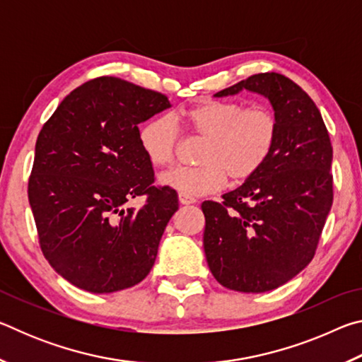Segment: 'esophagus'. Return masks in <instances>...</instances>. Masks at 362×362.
Here are the masks:
<instances>
[{
    "mask_svg": "<svg viewBox=\"0 0 362 362\" xmlns=\"http://www.w3.org/2000/svg\"><path fill=\"white\" fill-rule=\"evenodd\" d=\"M179 201H180V204H185V206L196 203V199L192 198V196H187V194H182V193L179 194Z\"/></svg>",
    "mask_w": 362,
    "mask_h": 362,
    "instance_id": "1",
    "label": "esophagus"
}]
</instances>
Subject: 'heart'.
<instances>
[{
    "label": "heart",
    "mask_w": 362,
    "mask_h": 362,
    "mask_svg": "<svg viewBox=\"0 0 362 362\" xmlns=\"http://www.w3.org/2000/svg\"><path fill=\"white\" fill-rule=\"evenodd\" d=\"M196 136L204 137L198 166L174 168L159 175V185L179 194L204 196L223 187L226 175L243 182L259 170L272 155L278 124L269 110L244 108L238 102L207 100L177 116ZM179 127L173 116H155L140 127L139 144L156 168L173 163Z\"/></svg>",
    "instance_id": "1"
}]
</instances>
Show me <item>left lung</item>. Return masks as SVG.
Returning a JSON list of instances; mask_svg holds the SVG:
<instances>
[{
    "label": "left lung",
    "mask_w": 362,
    "mask_h": 362,
    "mask_svg": "<svg viewBox=\"0 0 362 362\" xmlns=\"http://www.w3.org/2000/svg\"><path fill=\"white\" fill-rule=\"evenodd\" d=\"M241 90L268 99L278 134L272 155L222 203L204 201V254L226 289H276L313 259L332 207V145L320 110L292 79L259 73L214 97Z\"/></svg>",
    "instance_id": "obj_1"
}]
</instances>
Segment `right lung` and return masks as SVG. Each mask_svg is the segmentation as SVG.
Listing matches in <instances>:
<instances>
[{
  "label": "right lung",
  "instance_id": "1",
  "mask_svg": "<svg viewBox=\"0 0 362 362\" xmlns=\"http://www.w3.org/2000/svg\"><path fill=\"white\" fill-rule=\"evenodd\" d=\"M170 107L166 95L103 76L71 90L42 126L30 207L49 265L79 289H127L155 265L179 199L151 187L139 124ZM140 194H147L140 210L124 207Z\"/></svg>",
  "mask_w": 362,
  "mask_h": 362
}]
</instances>
